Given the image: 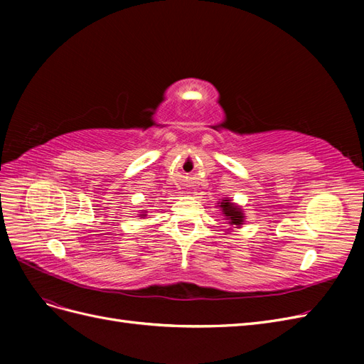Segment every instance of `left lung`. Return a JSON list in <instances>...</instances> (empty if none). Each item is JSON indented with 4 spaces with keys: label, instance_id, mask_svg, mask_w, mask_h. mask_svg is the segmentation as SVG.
<instances>
[{
    "label": "left lung",
    "instance_id": "8db88e82",
    "mask_svg": "<svg viewBox=\"0 0 364 364\" xmlns=\"http://www.w3.org/2000/svg\"><path fill=\"white\" fill-rule=\"evenodd\" d=\"M218 206L222 208V213H223L225 218L228 220L229 225L240 228L245 223V214H243V211H241V208L230 202V199H228V197H225V199L220 202Z\"/></svg>",
    "mask_w": 364,
    "mask_h": 364
}]
</instances>
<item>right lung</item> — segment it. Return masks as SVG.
<instances>
[{
    "mask_svg": "<svg viewBox=\"0 0 364 364\" xmlns=\"http://www.w3.org/2000/svg\"><path fill=\"white\" fill-rule=\"evenodd\" d=\"M139 215H141V217H146V214H139Z\"/></svg>",
    "mask_w": 364,
    "mask_h": 364,
    "instance_id": "1",
    "label": "right lung"
}]
</instances>
